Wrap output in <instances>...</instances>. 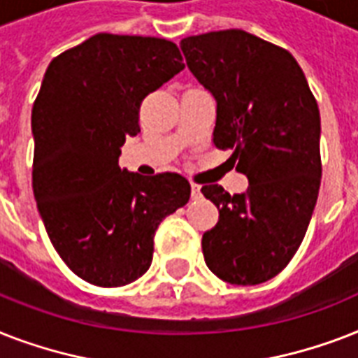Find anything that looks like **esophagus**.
<instances>
[{"instance_id":"34e87169","label":"esophagus","mask_w":358,"mask_h":358,"mask_svg":"<svg viewBox=\"0 0 358 358\" xmlns=\"http://www.w3.org/2000/svg\"><path fill=\"white\" fill-rule=\"evenodd\" d=\"M191 196H193V199H201V185L191 184Z\"/></svg>"}]
</instances>
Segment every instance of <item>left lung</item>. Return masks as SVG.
I'll list each match as a JSON object with an SVG mask.
<instances>
[{
	"label": "left lung",
	"instance_id": "1",
	"mask_svg": "<svg viewBox=\"0 0 358 358\" xmlns=\"http://www.w3.org/2000/svg\"><path fill=\"white\" fill-rule=\"evenodd\" d=\"M187 69L217 102L213 145L249 178L245 193H202L219 221L202 236L206 266L238 286L282 271L305 238L322 182L320 109L294 55L241 29L180 42Z\"/></svg>",
	"mask_w": 358,
	"mask_h": 358
}]
</instances>
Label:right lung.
<instances>
[{
    "label": "right lung",
    "instance_id": "1",
    "mask_svg": "<svg viewBox=\"0 0 358 358\" xmlns=\"http://www.w3.org/2000/svg\"><path fill=\"white\" fill-rule=\"evenodd\" d=\"M184 66L171 41L98 33L44 74L31 113L33 193L59 256L94 286L145 275L159 223L189 201L182 174L119 167L120 146L141 131V102Z\"/></svg>",
    "mask_w": 358,
    "mask_h": 358
}]
</instances>
